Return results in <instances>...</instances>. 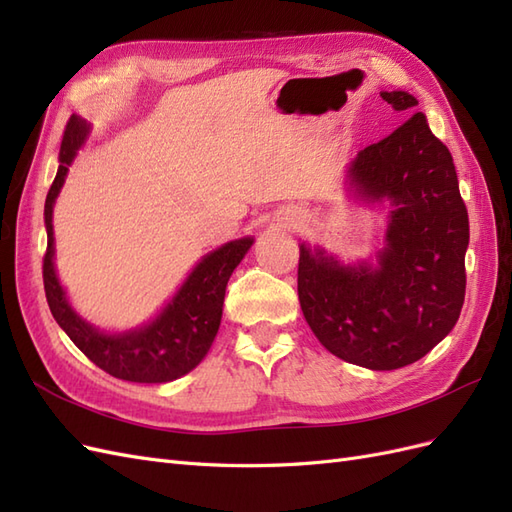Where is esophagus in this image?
Listing matches in <instances>:
<instances>
[{
    "mask_svg": "<svg viewBox=\"0 0 512 512\" xmlns=\"http://www.w3.org/2000/svg\"><path fill=\"white\" fill-rule=\"evenodd\" d=\"M285 222L290 227H296V225H300V222H303V214H300V212H290V214L285 216Z\"/></svg>",
    "mask_w": 512,
    "mask_h": 512,
    "instance_id": "esophagus-1",
    "label": "esophagus"
}]
</instances>
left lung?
Masks as SVG:
<instances>
[{
    "mask_svg": "<svg viewBox=\"0 0 512 512\" xmlns=\"http://www.w3.org/2000/svg\"><path fill=\"white\" fill-rule=\"evenodd\" d=\"M381 97L393 110L417 106L404 90ZM348 179L361 199L391 203L387 244L376 268L344 266L322 248L300 244V309L335 357L398 370L428 355L461 316L467 207L452 155L422 112L359 151Z\"/></svg>",
    "mask_w": 512,
    "mask_h": 512,
    "instance_id": "obj_1",
    "label": "left lung"
}]
</instances>
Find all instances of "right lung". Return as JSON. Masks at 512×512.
<instances>
[{
    "mask_svg": "<svg viewBox=\"0 0 512 512\" xmlns=\"http://www.w3.org/2000/svg\"><path fill=\"white\" fill-rule=\"evenodd\" d=\"M88 131L90 125L86 121L71 116L60 144L58 173L45 199L47 251L43 259V283L51 316L90 361L114 378L131 383L175 381L194 370L212 346L222 318L229 277L253 246V238L227 242L205 255L190 272V277L183 281L173 300L149 324L114 335L97 331L71 309L56 277L54 225H51L56 196Z\"/></svg>",
    "mask_w": 512,
    "mask_h": 512,
    "instance_id": "add662e5",
    "label": "right lung"
}]
</instances>
